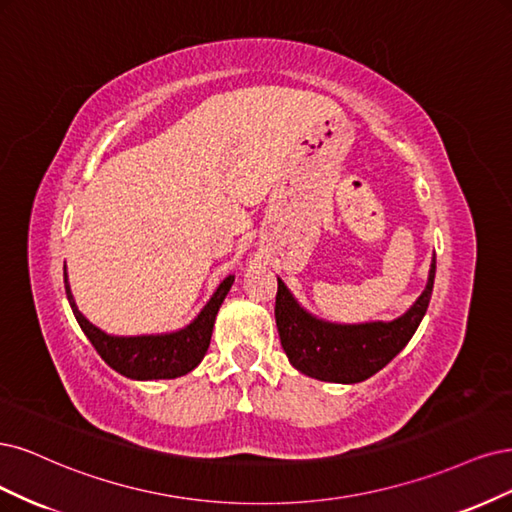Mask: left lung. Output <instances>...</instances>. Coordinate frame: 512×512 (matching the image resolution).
<instances>
[{
    "mask_svg": "<svg viewBox=\"0 0 512 512\" xmlns=\"http://www.w3.org/2000/svg\"><path fill=\"white\" fill-rule=\"evenodd\" d=\"M436 276V257L432 259L427 287L402 317L389 323L336 325L310 317L278 278L274 317L280 344L291 366L302 374L329 383H361L383 370L398 355L430 306Z\"/></svg>",
    "mask_w": 512,
    "mask_h": 512,
    "instance_id": "left-lung-1",
    "label": "left lung"
}]
</instances>
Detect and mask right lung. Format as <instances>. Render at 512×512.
<instances>
[{"label": "right lung", "instance_id": "obj_1", "mask_svg": "<svg viewBox=\"0 0 512 512\" xmlns=\"http://www.w3.org/2000/svg\"><path fill=\"white\" fill-rule=\"evenodd\" d=\"M63 283L80 329L85 332V336L106 364L127 378H136V381H157V378L183 376L204 359L210 346L214 319H217V312L225 300L229 287L234 285V276H227L223 280L219 289L214 291L210 302L204 306V310L185 329L163 336L134 338L108 336L102 329H97L93 323H89L80 315V310L74 304L72 291L68 285V274H63Z\"/></svg>", "mask_w": 512, "mask_h": 512}]
</instances>
